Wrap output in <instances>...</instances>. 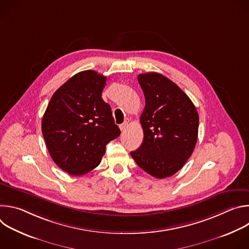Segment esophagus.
<instances>
[{
  "label": "esophagus",
  "mask_w": 249,
  "mask_h": 249,
  "mask_svg": "<svg viewBox=\"0 0 249 249\" xmlns=\"http://www.w3.org/2000/svg\"><path fill=\"white\" fill-rule=\"evenodd\" d=\"M129 123H130L129 119L125 120V122L119 126V127H120V130H121V131H126V130L128 129V127H129Z\"/></svg>",
  "instance_id": "34e87169"
}]
</instances>
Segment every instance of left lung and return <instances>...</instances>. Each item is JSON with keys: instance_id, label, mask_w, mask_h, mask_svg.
<instances>
[{"instance_id": "left-lung-1", "label": "left lung", "mask_w": 249, "mask_h": 249, "mask_svg": "<svg viewBox=\"0 0 249 249\" xmlns=\"http://www.w3.org/2000/svg\"><path fill=\"white\" fill-rule=\"evenodd\" d=\"M138 81L146 100L140 117L144 140L131 156L152 176L165 178L181 169L192 155L199 115L187 94L166 77L140 74Z\"/></svg>"}]
</instances>
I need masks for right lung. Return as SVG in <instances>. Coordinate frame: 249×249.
<instances>
[{"label":"right lung","mask_w":249,"mask_h":249,"mask_svg":"<svg viewBox=\"0 0 249 249\" xmlns=\"http://www.w3.org/2000/svg\"><path fill=\"white\" fill-rule=\"evenodd\" d=\"M106 77L83 71L52 95L42 118V134L54 162L71 175L95 168L105 147L120 135L111 107L101 97Z\"/></svg>","instance_id":"right-lung-1"}]
</instances>
